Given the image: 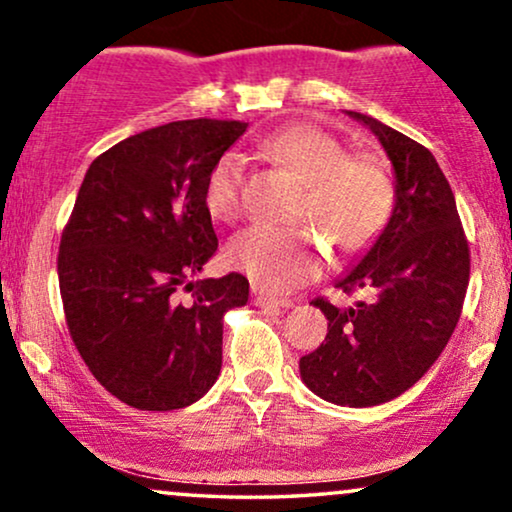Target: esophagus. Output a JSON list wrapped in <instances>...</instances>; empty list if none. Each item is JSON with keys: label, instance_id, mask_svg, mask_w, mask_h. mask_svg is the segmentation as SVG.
I'll return each instance as SVG.
<instances>
[{"label": "esophagus", "instance_id": "esophagus-1", "mask_svg": "<svg viewBox=\"0 0 512 512\" xmlns=\"http://www.w3.org/2000/svg\"><path fill=\"white\" fill-rule=\"evenodd\" d=\"M252 301H255V305H260V308H269V310L291 308L293 305V301H289V298H276V296H272V293H264L260 286H255V289H252Z\"/></svg>", "mask_w": 512, "mask_h": 512}]
</instances>
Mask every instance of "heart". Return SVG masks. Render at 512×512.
Listing matches in <instances>:
<instances>
[{"mask_svg":"<svg viewBox=\"0 0 512 512\" xmlns=\"http://www.w3.org/2000/svg\"><path fill=\"white\" fill-rule=\"evenodd\" d=\"M260 151L305 182L298 216L315 223L344 252L366 250L395 211V182L378 158L351 154L325 129L291 122L260 139ZM245 158L226 151L209 168L204 204L216 221L243 211ZM327 250L305 226L252 223L231 238L226 260L264 291H291L320 276Z\"/></svg>","mask_w":512,"mask_h":512,"instance_id":"1","label":"heart"}]
</instances>
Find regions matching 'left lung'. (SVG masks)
Returning a JSON list of instances; mask_svg holds the SVG:
<instances>
[{
  "label": "left lung",
  "mask_w": 512,
  "mask_h": 512,
  "mask_svg": "<svg viewBox=\"0 0 512 512\" xmlns=\"http://www.w3.org/2000/svg\"><path fill=\"white\" fill-rule=\"evenodd\" d=\"M395 168V211L368 255L337 281L370 301L337 308L327 298V337L301 358L303 383L332 404L375 407L407 392L436 363L460 320L469 243L455 195L431 151L361 113Z\"/></svg>",
  "instance_id": "1"
}]
</instances>
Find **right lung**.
<instances>
[{"instance_id": "add662e5", "label": "right lung", "mask_w": 512, "mask_h": 512, "mask_svg": "<svg viewBox=\"0 0 512 512\" xmlns=\"http://www.w3.org/2000/svg\"><path fill=\"white\" fill-rule=\"evenodd\" d=\"M245 127L199 117L146 129L81 182L57 255L64 317L93 378L129 407L182 409L219 378L223 315L248 303L250 284L190 276L219 248L209 168Z\"/></svg>"}]
</instances>
